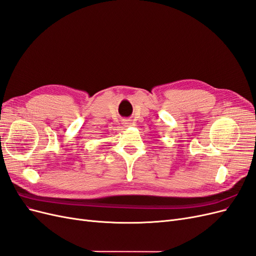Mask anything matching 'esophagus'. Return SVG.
Instances as JSON below:
<instances>
[{
  "label": "esophagus",
  "instance_id": "esophagus-1",
  "mask_svg": "<svg viewBox=\"0 0 256 256\" xmlns=\"http://www.w3.org/2000/svg\"><path fill=\"white\" fill-rule=\"evenodd\" d=\"M122 125H124V126H125V127H129V126L131 125V122H130L129 120H124V122H122Z\"/></svg>",
  "mask_w": 256,
  "mask_h": 256
}]
</instances>
